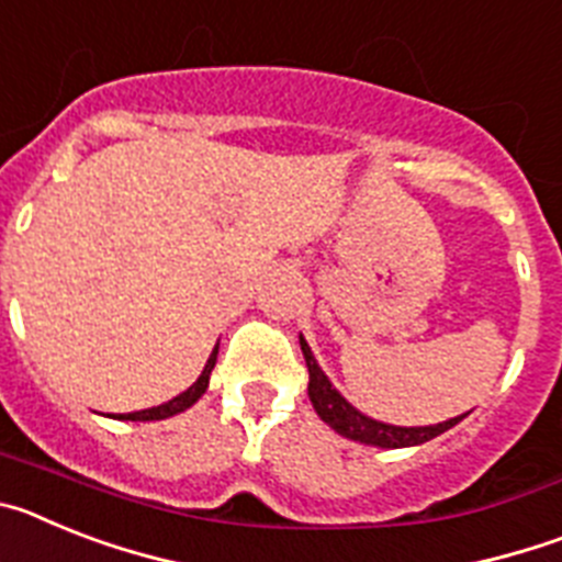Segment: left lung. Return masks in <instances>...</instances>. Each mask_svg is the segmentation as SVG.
Returning a JSON list of instances; mask_svg holds the SVG:
<instances>
[{
    "label": "left lung",
    "mask_w": 562,
    "mask_h": 562,
    "mask_svg": "<svg viewBox=\"0 0 562 562\" xmlns=\"http://www.w3.org/2000/svg\"><path fill=\"white\" fill-rule=\"evenodd\" d=\"M301 351H304L306 369H310V400L312 408L321 419L329 425L331 430H337L340 436L351 441H360V445H374V448H414V445H425V441L436 439L439 434L450 430L453 425H459L467 414L453 416L448 422H439V425H425V428H400V425H385V422H376L371 416L360 414V411L351 405L340 391L329 382V376L324 374V369L317 366L315 355H312L310 342L301 337Z\"/></svg>",
    "instance_id": "left-lung-1"
}]
</instances>
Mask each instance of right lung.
Wrapping results in <instances>:
<instances>
[{
    "label": "right lung",
    "instance_id": "right-lung-1",
    "mask_svg": "<svg viewBox=\"0 0 562 562\" xmlns=\"http://www.w3.org/2000/svg\"><path fill=\"white\" fill-rule=\"evenodd\" d=\"M216 355H220V342H216V349L211 351V357H207L205 369H202L200 380L193 382L191 389L182 391L180 396H173V400L162 402V405H157V408H146V411H134V414H117L114 419H128V422H157V419H168V416L173 414H182V411H188L193 405V402L200 400L202 394L207 391V380H211V371L213 366H216Z\"/></svg>",
    "mask_w": 562,
    "mask_h": 562
}]
</instances>
